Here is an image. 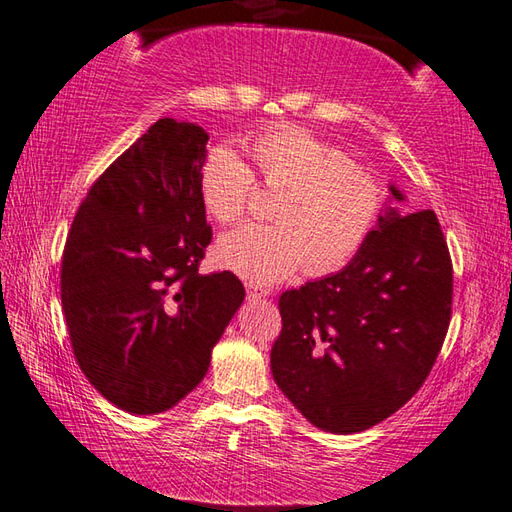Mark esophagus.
Segmentation results:
<instances>
[{"mask_svg":"<svg viewBox=\"0 0 512 512\" xmlns=\"http://www.w3.org/2000/svg\"><path fill=\"white\" fill-rule=\"evenodd\" d=\"M248 297H253V299H266V297H270V290H268V288H262V286H248Z\"/></svg>","mask_w":512,"mask_h":512,"instance_id":"1","label":"esophagus"}]
</instances>
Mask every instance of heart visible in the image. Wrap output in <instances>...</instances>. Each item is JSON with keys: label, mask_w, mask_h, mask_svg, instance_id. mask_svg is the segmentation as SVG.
Masks as SVG:
<instances>
[{"label": "heart", "mask_w": 512, "mask_h": 512, "mask_svg": "<svg viewBox=\"0 0 512 512\" xmlns=\"http://www.w3.org/2000/svg\"><path fill=\"white\" fill-rule=\"evenodd\" d=\"M259 173L281 187L279 222H248L217 239L220 264L253 284H275L306 264L328 275L358 253L383 202L378 182L352 165L341 149L301 127L268 129L250 143ZM255 173L231 147H215L202 167V198L220 222L248 209Z\"/></svg>", "instance_id": "1"}]
</instances>
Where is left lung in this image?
Segmentation results:
<instances>
[{"mask_svg": "<svg viewBox=\"0 0 512 512\" xmlns=\"http://www.w3.org/2000/svg\"><path fill=\"white\" fill-rule=\"evenodd\" d=\"M387 204L339 273L279 297L270 352L277 387L314 427L358 433L396 413L422 387L451 321L453 268L433 211Z\"/></svg>", "mask_w": 512, "mask_h": 512, "instance_id": "1", "label": "left lung"}]
</instances>
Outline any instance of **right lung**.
<instances>
[{
    "label": "right lung",
    "mask_w": 512,
    "mask_h": 512,
    "mask_svg": "<svg viewBox=\"0 0 512 512\" xmlns=\"http://www.w3.org/2000/svg\"><path fill=\"white\" fill-rule=\"evenodd\" d=\"M209 134L160 118L85 195L61 262V303L83 374L118 409L162 413L200 385L246 297L200 275Z\"/></svg>",
    "instance_id": "right-lung-1"
}]
</instances>
